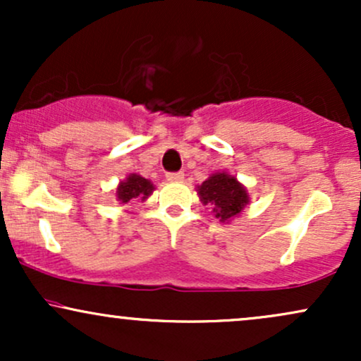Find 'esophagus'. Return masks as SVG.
I'll list each match as a JSON object with an SVG mask.
<instances>
[{"label": "esophagus", "instance_id": "esophagus-1", "mask_svg": "<svg viewBox=\"0 0 361 361\" xmlns=\"http://www.w3.org/2000/svg\"><path fill=\"white\" fill-rule=\"evenodd\" d=\"M183 178H185V175L181 171L168 173V175H166V180L171 181V183H178V181H183Z\"/></svg>", "mask_w": 361, "mask_h": 361}]
</instances>
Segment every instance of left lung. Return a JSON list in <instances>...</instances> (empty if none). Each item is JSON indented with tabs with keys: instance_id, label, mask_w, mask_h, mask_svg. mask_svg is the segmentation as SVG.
I'll return each instance as SVG.
<instances>
[{
	"instance_id": "8db88e82",
	"label": "left lung",
	"mask_w": 361,
	"mask_h": 361,
	"mask_svg": "<svg viewBox=\"0 0 361 361\" xmlns=\"http://www.w3.org/2000/svg\"><path fill=\"white\" fill-rule=\"evenodd\" d=\"M198 197L204 205L212 207V212L221 222L238 217L250 202L247 190L229 173H214L198 186Z\"/></svg>"
}]
</instances>
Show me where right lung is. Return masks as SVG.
<instances>
[{"mask_svg": "<svg viewBox=\"0 0 361 361\" xmlns=\"http://www.w3.org/2000/svg\"><path fill=\"white\" fill-rule=\"evenodd\" d=\"M154 192V185L140 175H128L126 180L120 181L117 188V200L120 204H128L132 200H147L149 195Z\"/></svg>", "mask_w": 361, "mask_h": 361, "instance_id": "1", "label": "right lung"}]
</instances>
